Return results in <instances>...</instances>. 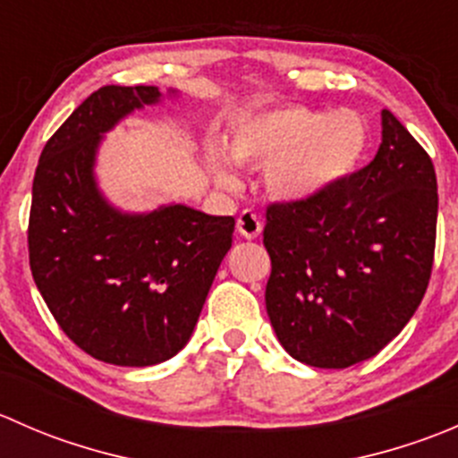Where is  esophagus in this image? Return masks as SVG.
I'll use <instances>...</instances> for the list:
<instances>
[{
    "label": "esophagus",
    "instance_id": "obj_1",
    "mask_svg": "<svg viewBox=\"0 0 458 458\" xmlns=\"http://www.w3.org/2000/svg\"><path fill=\"white\" fill-rule=\"evenodd\" d=\"M261 219H259L257 216V212H252V210H243L242 215L237 216V230H239V234H242V237H246V239H255V237H259V234H261Z\"/></svg>",
    "mask_w": 458,
    "mask_h": 458
}]
</instances>
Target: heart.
Wrapping results in <instances>:
<instances>
[{
    "label": "heart",
    "mask_w": 458,
    "mask_h": 458,
    "mask_svg": "<svg viewBox=\"0 0 458 458\" xmlns=\"http://www.w3.org/2000/svg\"><path fill=\"white\" fill-rule=\"evenodd\" d=\"M366 146V123L352 110L326 114L308 106H285L243 119L230 135L228 152L237 164L267 165L266 188L272 197L308 201L344 182ZM210 165L216 182L237 183L224 157L215 152Z\"/></svg>",
    "instance_id": "obj_1"
}]
</instances>
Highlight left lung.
Instances as JSON below:
<instances>
[{"label":"left lung","instance_id":"8db88e82","mask_svg":"<svg viewBox=\"0 0 458 458\" xmlns=\"http://www.w3.org/2000/svg\"><path fill=\"white\" fill-rule=\"evenodd\" d=\"M366 168L308 201L266 208V310L290 357L348 368L381 352L426 294L437 243V174L403 123L381 113Z\"/></svg>","mask_w":458,"mask_h":458}]
</instances>
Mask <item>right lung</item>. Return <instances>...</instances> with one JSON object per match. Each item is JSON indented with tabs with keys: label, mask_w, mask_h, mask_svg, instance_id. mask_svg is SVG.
I'll use <instances>...</instances> for the list:
<instances>
[{
	"label": "right lung",
	"mask_w": 458,
	"mask_h": 458,
	"mask_svg": "<svg viewBox=\"0 0 458 458\" xmlns=\"http://www.w3.org/2000/svg\"><path fill=\"white\" fill-rule=\"evenodd\" d=\"M159 97L157 86L95 90L46 141L32 179L29 259L37 290L68 339L113 366L174 357L233 246V216L179 203L122 215L97 191L101 132Z\"/></svg>",
	"instance_id": "obj_1"
}]
</instances>
